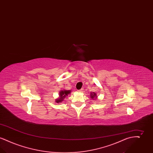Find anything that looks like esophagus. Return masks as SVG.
<instances>
[{"label":"esophagus","instance_id":"esophagus-1","mask_svg":"<svg viewBox=\"0 0 153 153\" xmlns=\"http://www.w3.org/2000/svg\"><path fill=\"white\" fill-rule=\"evenodd\" d=\"M83 90H84V89H83V88H81V89L79 90L78 91H79V92H83Z\"/></svg>","mask_w":153,"mask_h":153}]
</instances>
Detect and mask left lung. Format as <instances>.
<instances>
[{
	"label": "left lung",
	"instance_id": "left-lung-1",
	"mask_svg": "<svg viewBox=\"0 0 153 153\" xmlns=\"http://www.w3.org/2000/svg\"><path fill=\"white\" fill-rule=\"evenodd\" d=\"M90 96H90L91 98L92 99H94V100H96V99L97 98V95H96L95 92H92V93L91 92Z\"/></svg>",
	"mask_w": 153,
	"mask_h": 153
}]
</instances>
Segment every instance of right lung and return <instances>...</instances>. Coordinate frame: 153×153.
Listing matches in <instances>:
<instances>
[{
    "mask_svg": "<svg viewBox=\"0 0 153 153\" xmlns=\"http://www.w3.org/2000/svg\"><path fill=\"white\" fill-rule=\"evenodd\" d=\"M71 92V91L70 90H61L59 92V97L57 99H56V101L57 103L59 102H62L63 101H64V99L66 97H67V96L68 95H69Z\"/></svg>",
    "mask_w": 153,
    "mask_h": 153,
    "instance_id": "right-lung-1",
    "label": "right lung"
}]
</instances>
